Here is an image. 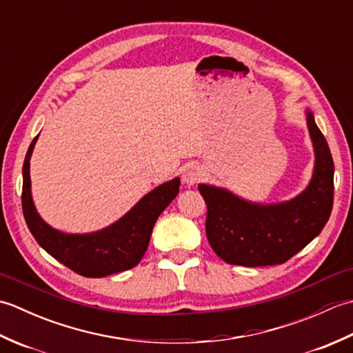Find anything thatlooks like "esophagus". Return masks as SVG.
Wrapping results in <instances>:
<instances>
[{"instance_id": "1", "label": "esophagus", "mask_w": 353, "mask_h": 353, "mask_svg": "<svg viewBox=\"0 0 353 353\" xmlns=\"http://www.w3.org/2000/svg\"><path fill=\"white\" fill-rule=\"evenodd\" d=\"M201 176H203V171L199 167L197 163H186L182 168V181L186 186H192L200 182Z\"/></svg>"}]
</instances>
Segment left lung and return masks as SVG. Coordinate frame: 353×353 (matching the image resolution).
I'll list each match as a JSON object with an SVG mask.
<instances>
[{"instance_id": "left-lung-1", "label": "left lung", "mask_w": 353, "mask_h": 353, "mask_svg": "<svg viewBox=\"0 0 353 353\" xmlns=\"http://www.w3.org/2000/svg\"><path fill=\"white\" fill-rule=\"evenodd\" d=\"M305 117L316 161L308 186L296 197L258 203L221 186L199 185L208 206V241L228 264H283L308 245L327 223L334 203V161L310 109Z\"/></svg>"}]
</instances>
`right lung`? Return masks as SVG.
<instances>
[{
    "label": "right lung",
    "mask_w": 353,
    "mask_h": 353,
    "mask_svg": "<svg viewBox=\"0 0 353 353\" xmlns=\"http://www.w3.org/2000/svg\"><path fill=\"white\" fill-rule=\"evenodd\" d=\"M37 138L39 134L30 144L22 167V211L37 244L72 272L86 277H104L138 265L148 247L157 216L179 194L181 179L174 177L156 186L108 228L89 234H66L51 228L34 206L30 159Z\"/></svg>",
    "instance_id": "obj_1"
}]
</instances>
